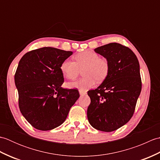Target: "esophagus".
<instances>
[{
  "label": "esophagus",
  "mask_w": 160,
  "mask_h": 160,
  "mask_svg": "<svg viewBox=\"0 0 160 160\" xmlns=\"http://www.w3.org/2000/svg\"><path fill=\"white\" fill-rule=\"evenodd\" d=\"M79 93H80V96H84V95H85L87 93L86 91H84L82 90H79Z\"/></svg>",
  "instance_id": "esophagus-1"
}]
</instances>
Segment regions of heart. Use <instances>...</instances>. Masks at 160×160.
Segmentation results:
<instances>
[{
	"instance_id": "b5f03b06",
	"label": "heart",
	"mask_w": 160,
	"mask_h": 160,
	"mask_svg": "<svg viewBox=\"0 0 160 160\" xmlns=\"http://www.w3.org/2000/svg\"><path fill=\"white\" fill-rule=\"evenodd\" d=\"M76 62L69 58L63 60L60 69L63 76L68 80H75L82 69V79L67 84L69 88H77L85 91L95 86L96 82H101L109 72V62L107 58H101L91 51L78 53L75 56Z\"/></svg>"
}]
</instances>
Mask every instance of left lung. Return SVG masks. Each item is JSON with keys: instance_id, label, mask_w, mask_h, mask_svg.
Masks as SVG:
<instances>
[{"instance_id": "obj_1", "label": "left lung", "mask_w": 160, "mask_h": 160, "mask_svg": "<svg viewBox=\"0 0 160 160\" xmlns=\"http://www.w3.org/2000/svg\"><path fill=\"white\" fill-rule=\"evenodd\" d=\"M109 62V72L103 82L87 92L90 124L97 130L111 132L131 120L142 90L140 64L128 47L112 42L94 49Z\"/></svg>"}]
</instances>
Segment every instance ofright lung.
<instances>
[{"label":"right lung","mask_w":160,"mask_h":160,"mask_svg":"<svg viewBox=\"0 0 160 160\" xmlns=\"http://www.w3.org/2000/svg\"><path fill=\"white\" fill-rule=\"evenodd\" d=\"M72 52L42 47L26 53L14 76L22 115L40 131L55 128L65 121L71 107L80 97L77 89H63L60 69Z\"/></svg>","instance_id":"1"}]
</instances>
